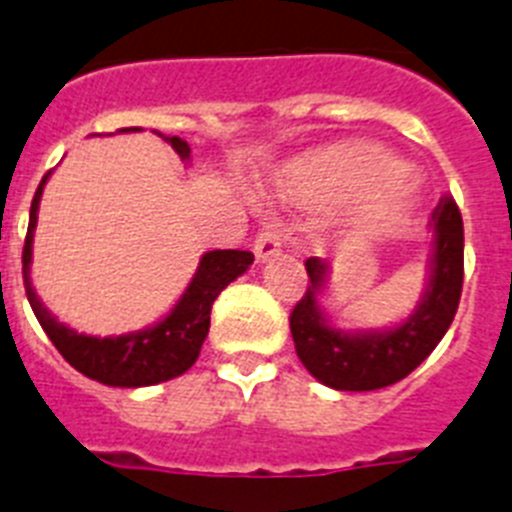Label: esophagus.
Segmentation results:
<instances>
[{
	"mask_svg": "<svg viewBox=\"0 0 512 512\" xmlns=\"http://www.w3.org/2000/svg\"><path fill=\"white\" fill-rule=\"evenodd\" d=\"M282 251V230L277 225H266L259 235H256V243H253V253H256V261L264 264L271 256H277Z\"/></svg>",
	"mask_w": 512,
	"mask_h": 512,
	"instance_id": "obj_1",
	"label": "esophagus"
}]
</instances>
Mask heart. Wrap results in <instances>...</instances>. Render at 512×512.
<instances>
[{
    "mask_svg": "<svg viewBox=\"0 0 512 512\" xmlns=\"http://www.w3.org/2000/svg\"><path fill=\"white\" fill-rule=\"evenodd\" d=\"M387 153L366 143H341L300 158L282 171L279 187L287 197L307 205H341L366 188L364 225L390 230L408 217L413 189L408 176Z\"/></svg>",
    "mask_w": 512,
    "mask_h": 512,
    "instance_id": "obj_1",
    "label": "heart"
}]
</instances>
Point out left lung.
<instances>
[{"label":"left lung","instance_id":"1","mask_svg":"<svg viewBox=\"0 0 512 512\" xmlns=\"http://www.w3.org/2000/svg\"><path fill=\"white\" fill-rule=\"evenodd\" d=\"M433 241L428 287L408 320L387 330H341L320 307L328 264L305 261L307 292L289 315L300 361L325 387L343 392L382 390L408 377L438 346L449 325L464 282V223L454 197H441L431 215Z\"/></svg>","mask_w":512,"mask_h":512}]
</instances>
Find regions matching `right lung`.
<instances>
[{
    "label": "right lung",
    "instance_id": "1",
    "mask_svg": "<svg viewBox=\"0 0 512 512\" xmlns=\"http://www.w3.org/2000/svg\"><path fill=\"white\" fill-rule=\"evenodd\" d=\"M140 128H122L117 133H135ZM161 135V133H158ZM182 161L189 158V143L182 138H166ZM51 171L38 184V192L30 205V225H27L25 248H22V279L25 292L35 318L43 325L45 336L51 338L58 354L74 366L84 377L97 379L110 387H148V384L166 382L184 374L197 361L200 348L210 330V310L217 295L230 282L241 277L253 264L251 251H210L200 259L192 282L184 289V295L174 305V310L156 325L125 336H84L69 325L58 323L51 310L35 295L30 282V264H33V233L38 223V207L43 197V187Z\"/></svg>",
    "mask_w": 512,
    "mask_h": 512
}]
</instances>
